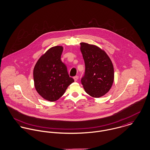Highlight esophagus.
Wrapping results in <instances>:
<instances>
[{
  "label": "esophagus",
  "mask_w": 150,
  "mask_h": 150,
  "mask_svg": "<svg viewBox=\"0 0 150 150\" xmlns=\"http://www.w3.org/2000/svg\"><path fill=\"white\" fill-rule=\"evenodd\" d=\"M73 79H74V80L75 81H77V80H78V79H79V77H78L77 76H76L73 77Z\"/></svg>",
  "instance_id": "1"
}]
</instances>
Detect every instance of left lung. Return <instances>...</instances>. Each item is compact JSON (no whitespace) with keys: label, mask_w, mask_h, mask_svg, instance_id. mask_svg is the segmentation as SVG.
Returning a JSON list of instances; mask_svg holds the SVG:
<instances>
[{"label":"left lung","mask_w":150,"mask_h":150,"mask_svg":"<svg viewBox=\"0 0 150 150\" xmlns=\"http://www.w3.org/2000/svg\"><path fill=\"white\" fill-rule=\"evenodd\" d=\"M80 50L86 69L81 84L86 92L99 98L108 92L114 81V67L106 53L98 47L81 43Z\"/></svg>","instance_id":"1"}]
</instances>
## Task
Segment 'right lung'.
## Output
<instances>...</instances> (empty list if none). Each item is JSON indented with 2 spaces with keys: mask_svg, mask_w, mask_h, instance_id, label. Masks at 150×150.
Instances as JSON below:
<instances>
[{
  "mask_svg": "<svg viewBox=\"0 0 150 150\" xmlns=\"http://www.w3.org/2000/svg\"><path fill=\"white\" fill-rule=\"evenodd\" d=\"M63 47L50 48L37 62L33 70L35 86L44 99L54 102L59 99L67 88L74 82L67 67L61 61Z\"/></svg>",
  "mask_w": 150,
  "mask_h": 150,
  "instance_id": "right-lung-1",
  "label": "right lung"
}]
</instances>
